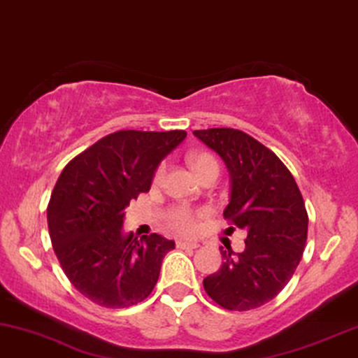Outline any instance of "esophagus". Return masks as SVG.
<instances>
[{"mask_svg":"<svg viewBox=\"0 0 358 358\" xmlns=\"http://www.w3.org/2000/svg\"><path fill=\"white\" fill-rule=\"evenodd\" d=\"M176 247L178 249H198V242H188V241H178L176 242Z\"/></svg>","mask_w":358,"mask_h":358,"instance_id":"obj_1","label":"esophagus"}]
</instances>
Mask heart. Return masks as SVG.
Instances as JSON below:
<instances>
[{
	"label": "heart",
	"mask_w": 358,
	"mask_h": 358,
	"mask_svg": "<svg viewBox=\"0 0 358 358\" xmlns=\"http://www.w3.org/2000/svg\"><path fill=\"white\" fill-rule=\"evenodd\" d=\"M189 164H192L193 170L196 171V175L206 169V166H217L216 159L209 154H203V152L189 155ZM164 165L157 170L155 182H159L162 176H164ZM204 214H206V211H194V209L188 206H175L166 213V221H169V226L173 231L182 232V234H192V232L196 231V219L204 216Z\"/></svg>",
	"instance_id": "heart-1"
}]
</instances>
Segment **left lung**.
Masks as SVG:
<instances>
[{
	"label": "left lung",
	"mask_w": 358,
	"mask_h": 358,
	"mask_svg": "<svg viewBox=\"0 0 358 358\" xmlns=\"http://www.w3.org/2000/svg\"><path fill=\"white\" fill-rule=\"evenodd\" d=\"M193 134L226 164L231 193L224 217L247 232L242 252L219 247L221 268L203 287L219 306L249 311L282 292L301 260L308 237L303 196L283 162L245 132L214 127Z\"/></svg>",
	"instance_id": "1"
}]
</instances>
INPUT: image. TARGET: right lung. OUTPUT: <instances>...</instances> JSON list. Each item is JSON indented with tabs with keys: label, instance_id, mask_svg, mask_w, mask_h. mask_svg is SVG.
Here are the masks:
<instances>
[{
	"label": "right lung",
	"instance_id": "right-lung-1",
	"mask_svg": "<svg viewBox=\"0 0 358 358\" xmlns=\"http://www.w3.org/2000/svg\"><path fill=\"white\" fill-rule=\"evenodd\" d=\"M185 131H117L76 155L52 192L47 222L66 278L104 308H127L149 296L175 242L126 234L124 208L150 189L162 160Z\"/></svg>",
	"mask_w": 358,
	"mask_h": 358
}]
</instances>
